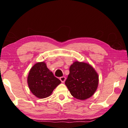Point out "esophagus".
<instances>
[{"label":"esophagus","mask_w":128,"mask_h":128,"mask_svg":"<svg viewBox=\"0 0 128 128\" xmlns=\"http://www.w3.org/2000/svg\"><path fill=\"white\" fill-rule=\"evenodd\" d=\"M66 77H64V76H62V77H60V80L62 82H64L65 81H66Z\"/></svg>","instance_id":"obj_1"}]
</instances>
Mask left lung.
<instances>
[{"label":"left lung","mask_w":128,"mask_h":128,"mask_svg":"<svg viewBox=\"0 0 128 128\" xmlns=\"http://www.w3.org/2000/svg\"><path fill=\"white\" fill-rule=\"evenodd\" d=\"M98 75L90 64L76 62L69 68V74L65 82L71 95L80 100L90 98L98 85Z\"/></svg>","instance_id":"left-lung-1"}]
</instances>
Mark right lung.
<instances>
[{
    "label": "right lung",
    "instance_id": "add662e5",
    "mask_svg": "<svg viewBox=\"0 0 128 128\" xmlns=\"http://www.w3.org/2000/svg\"><path fill=\"white\" fill-rule=\"evenodd\" d=\"M28 83L32 92L37 98L42 99L49 96L61 81L54 76L44 62H40L30 69Z\"/></svg>",
    "mask_w": 128,
    "mask_h": 128
}]
</instances>
